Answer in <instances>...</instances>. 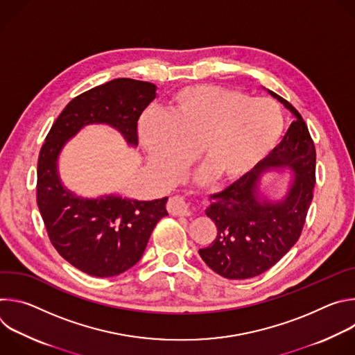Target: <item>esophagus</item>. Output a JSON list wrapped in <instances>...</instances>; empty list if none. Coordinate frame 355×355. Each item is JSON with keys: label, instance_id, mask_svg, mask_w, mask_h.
Wrapping results in <instances>:
<instances>
[{"label": "esophagus", "instance_id": "1", "mask_svg": "<svg viewBox=\"0 0 355 355\" xmlns=\"http://www.w3.org/2000/svg\"><path fill=\"white\" fill-rule=\"evenodd\" d=\"M192 211H193L192 205L189 204L188 200H185L182 196H174L168 202V212L171 215L189 216V215H192Z\"/></svg>", "mask_w": 355, "mask_h": 355}]
</instances>
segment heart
I'll use <instances>...</instances> for the list:
<instances>
[{"label":"heart","mask_w":355,"mask_h":355,"mask_svg":"<svg viewBox=\"0 0 355 355\" xmlns=\"http://www.w3.org/2000/svg\"><path fill=\"white\" fill-rule=\"evenodd\" d=\"M162 111L144 114L137 135L151 167L167 178L185 168L195 151L199 181L236 182L271 155L284 132L274 101L218 85L182 87L167 96Z\"/></svg>","instance_id":"obj_1"}]
</instances>
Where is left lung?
<instances>
[{"label":"left lung","mask_w":355,"mask_h":355,"mask_svg":"<svg viewBox=\"0 0 355 355\" xmlns=\"http://www.w3.org/2000/svg\"><path fill=\"white\" fill-rule=\"evenodd\" d=\"M267 91L295 121L261 167L215 193L205 211L218 236L208 247L199 248V256L227 279L257 277L277 264L297 241L313 198L316 150L308 126L288 101ZM282 169L293 174L286 192L271 198L261 189L262 177Z\"/></svg>","instance_id":"obj_1"}]
</instances>
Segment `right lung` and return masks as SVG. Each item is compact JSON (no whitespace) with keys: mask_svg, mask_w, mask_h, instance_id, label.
<instances>
[{"mask_svg":"<svg viewBox=\"0 0 355 355\" xmlns=\"http://www.w3.org/2000/svg\"><path fill=\"white\" fill-rule=\"evenodd\" d=\"M153 83L115 78L76 96L50 129L37 162V207L50 241L80 271L115 277L143 256L157 222L167 216V196L137 200L119 193L84 198L62 182L59 159L77 133L89 125H107L126 144H139L137 122L156 98Z\"/></svg>","mask_w":355,"mask_h":355,"instance_id":"right-lung-1","label":"right lung"}]
</instances>
